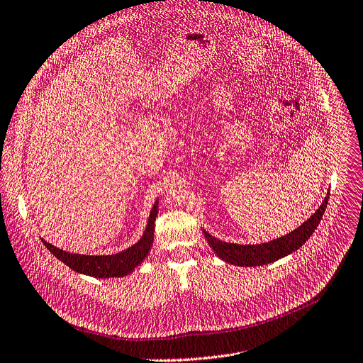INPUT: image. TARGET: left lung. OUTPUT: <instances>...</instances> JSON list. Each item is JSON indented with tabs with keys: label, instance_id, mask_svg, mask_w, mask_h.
I'll list each match as a JSON object with an SVG mask.
<instances>
[{
	"label": "left lung",
	"instance_id": "1",
	"mask_svg": "<svg viewBox=\"0 0 363 363\" xmlns=\"http://www.w3.org/2000/svg\"><path fill=\"white\" fill-rule=\"evenodd\" d=\"M328 194L324 199L323 204L318 207V210L300 227H296L294 232L278 238L275 240H271L268 243H260V245H236V243H227L216 239L211 236L206 230L203 233L210 245V247L217 253L220 259H223L227 263H232V265L238 267H260L267 265V263L275 262L296 249H300L314 233L320 220L323 218V214L327 207L328 201Z\"/></svg>",
	"mask_w": 363,
	"mask_h": 363
}]
</instances>
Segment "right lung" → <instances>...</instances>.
Masks as SVG:
<instances>
[{"mask_svg": "<svg viewBox=\"0 0 363 363\" xmlns=\"http://www.w3.org/2000/svg\"><path fill=\"white\" fill-rule=\"evenodd\" d=\"M157 216V201L155 203L145 233L142 239L135 243L131 247L114 253V255H101V256H91V255H78L65 252L46 240L42 239L43 245L53 253L65 265H68L78 274H84L94 278H121L133 272V269L140 265L142 260L149 255V250L153 245L155 239V220Z\"/></svg>", "mask_w": 363, "mask_h": 363, "instance_id": "add662e5", "label": "right lung"}]
</instances>
